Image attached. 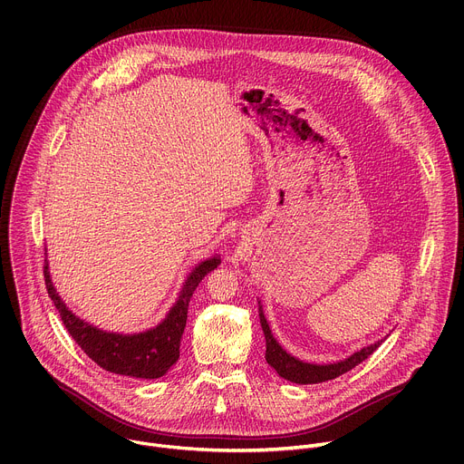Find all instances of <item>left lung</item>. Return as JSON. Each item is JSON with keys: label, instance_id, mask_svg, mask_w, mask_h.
<instances>
[{"label": "left lung", "instance_id": "obj_1", "mask_svg": "<svg viewBox=\"0 0 464 464\" xmlns=\"http://www.w3.org/2000/svg\"><path fill=\"white\" fill-rule=\"evenodd\" d=\"M218 264H220L218 256L208 258L202 264H198L187 277L179 292V297L176 304L169 310L167 317L154 328L143 330V333H130V334L106 333V330L81 319L77 314H73L68 306H65V303L62 301V297L58 295L51 281L47 253L44 262V279H45L47 294L62 317L65 330H68L70 336L81 345V349L97 365L117 374L136 376V378H160L179 358V342L187 323V308L198 283H200L211 270H215ZM279 351L283 349L270 334L266 343V360L277 371L281 367Z\"/></svg>", "mask_w": 464, "mask_h": 464}]
</instances>
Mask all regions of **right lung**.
<instances>
[{
  "label": "right lung",
  "instance_id": "add662e5",
  "mask_svg": "<svg viewBox=\"0 0 464 464\" xmlns=\"http://www.w3.org/2000/svg\"><path fill=\"white\" fill-rule=\"evenodd\" d=\"M260 310V308H258ZM260 321H262V328L264 334H266V343H268V328L264 324V314L260 310ZM372 351H376V345L365 347L360 353H354L351 358L343 360V362H336V363H328V365H315V363H303L299 360H295L290 354H285L283 351H279L281 354V367H279V374L285 376L290 382L295 383H319L324 380H334L342 374H345L347 371L354 369L358 363H362Z\"/></svg>",
  "mask_w": 464,
  "mask_h": 464
}]
</instances>
